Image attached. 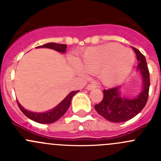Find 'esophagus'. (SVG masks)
I'll return each mask as SVG.
<instances>
[{"label": "esophagus", "mask_w": 161, "mask_h": 161, "mask_svg": "<svg viewBox=\"0 0 161 161\" xmlns=\"http://www.w3.org/2000/svg\"><path fill=\"white\" fill-rule=\"evenodd\" d=\"M96 88V85H93V84H89V85L87 86V89L88 90H92V89H95V88Z\"/></svg>", "instance_id": "1"}]
</instances>
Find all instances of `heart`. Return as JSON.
Masks as SVG:
<instances>
[{
	"label": "heart",
	"mask_w": 161,
	"mask_h": 161,
	"mask_svg": "<svg viewBox=\"0 0 161 161\" xmlns=\"http://www.w3.org/2000/svg\"><path fill=\"white\" fill-rule=\"evenodd\" d=\"M134 62L135 58L130 49L109 43L87 49L78 65L85 72L98 73L104 85H114L127 77Z\"/></svg>",
	"instance_id": "b5f03b06"
}]
</instances>
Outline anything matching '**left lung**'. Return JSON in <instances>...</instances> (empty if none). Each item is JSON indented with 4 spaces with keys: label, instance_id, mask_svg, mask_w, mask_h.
<instances>
[{
    "label": "left lung",
    "instance_id": "left-lung-1",
    "mask_svg": "<svg viewBox=\"0 0 161 161\" xmlns=\"http://www.w3.org/2000/svg\"><path fill=\"white\" fill-rule=\"evenodd\" d=\"M134 52L138 61L137 71L141 73L142 79V91L134 99L121 96V87L103 90V98L99 103L95 105V109L98 114L107 120L112 122H123L135 117L145 108L148 97L150 85L149 71L145 56L137 49Z\"/></svg>",
    "mask_w": 161,
    "mask_h": 161
}]
</instances>
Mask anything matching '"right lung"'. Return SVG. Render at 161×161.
<instances>
[{
	"label": "right lung",
	"mask_w": 161,
	"mask_h": 161,
	"mask_svg": "<svg viewBox=\"0 0 161 161\" xmlns=\"http://www.w3.org/2000/svg\"><path fill=\"white\" fill-rule=\"evenodd\" d=\"M36 48H50L52 50H54L56 51H58L60 53H65L67 48V45L65 44H58L55 43V42H49V43L44 44L42 46H39L37 47ZM78 91H73L71 92L62 102L59 103L58 105H57L54 108L51 109L50 111H47V112L43 113H37V112H32V111H27L25 108H23L19 102L17 101L18 106H19V109L21 110L23 113L29 118L31 120L35 121L36 122L42 124H49V123H53V122H56L57 120H58L62 116L64 115L67 110L69 109L71 103V99L73 96L78 92Z\"/></svg>",
	"instance_id": "obj_1"
}]
</instances>
